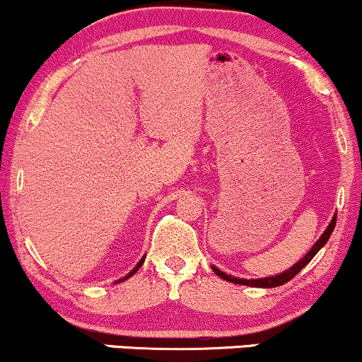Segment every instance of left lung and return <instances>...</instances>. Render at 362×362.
Instances as JSON below:
<instances>
[{
	"label": "left lung",
	"instance_id": "8db88e82",
	"mask_svg": "<svg viewBox=\"0 0 362 362\" xmlns=\"http://www.w3.org/2000/svg\"><path fill=\"white\" fill-rule=\"evenodd\" d=\"M335 223H337V214H335L334 218H332V221H330V224H328V228L325 230V233L320 236V240H318L317 243L313 245V247H311V250H310L308 253H306V255L303 257V259H301L300 262H298V264H294L293 267L288 269V271H284L282 274H279V276L262 277V279H252V281H248V279H238V277L228 276V274L221 272V271H219V269H216V267H213V271H214L216 274H218V276L221 277V279L228 281V282H235V284L253 286V288H277V286H282V284H286V282H289L291 279H293L294 276H296L298 272L301 271L303 267H305V265L310 264V260L313 259L315 255H317L320 248H322L323 245L327 243V240L330 238L332 231H334V228H335Z\"/></svg>",
	"mask_w": 362,
	"mask_h": 362
}]
</instances>
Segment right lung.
<instances>
[{"mask_svg": "<svg viewBox=\"0 0 362 362\" xmlns=\"http://www.w3.org/2000/svg\"><path fill=\"white\" fill-rule=\"evenodd\" d=\"M143 262H144V259H141V260H139V264H138V265H136V269H134V271H132L131 274H129V276H132V274H134L136 271H138V269L141 267V265H143ZM129 276H127V277H129Z\"/></svg>", "mask_w": 362, "mask_h": 362, "instance_id": "add662e5", "label": "right lung"}]
</instances>
